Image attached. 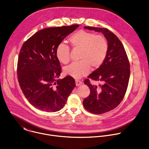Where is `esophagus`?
Listing matches in <instances>:
<instances>
[{
  "instance_id": "34e87169",
  "label": "esophagus",
  "mask_w": 149,
  "mask_h": 149,
  "mask_svg": "<svg viewBox=\"0 0 149 149\" xmlns=\"http://www.w3.org/2000/svg\"><path fill=\"white\" fill-rule=\"evenodd\" d=\"M82 84V82L81 81H79V80H78V79L75 80V84H76V86H79V85H81Z\"/></svg>"
}]
</instances>
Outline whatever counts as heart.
Instances as JSON below:
<instances>
[{"instance_id": "heart-1", "label": "heart", "mask_w": 149, "mask_h": 149, "mask_svg": "<svg viewBox=\"0 0 149 149\" xmlns=\"http://www.w3.org/2000/svg\"><path fill=\"white\" fill-rule=\"evenodd\" d=\"M69 40L74 49H80L78 58L81 60L65 67V74L77 79L80 78L88 74L90 67L96 69L103 63L109 47L104 36L80 30L73 33ZM56 56L59 61L67 64L70 59V47L64 43H60L56 49Z\"/></svg>"}]
</instances>
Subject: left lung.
<instances>
[{
	"instance_id": "1",
	"label": "left lung",
	"mask_w": 149,
	"mask_h": 149,
	"mask_svg": "<svg viewBox=\"0 0 149 149\" xmlns=\"http://www.w3.org/2000/svg\"><path fill=\"white\" fill-rule=\"evenodd\" d=\"M84 28L102 32L108 43V52L103 63L84 81L91 93L84 100L83 105L90 113L100 114L114 109L123 100L128 85L130 65L123 45L114 33L106 28ZM90 79L98 81L99 86L91 84Z\"/></svg>"
}]
</instances>
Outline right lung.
Wrapping results in <instances>:
<instances>
[{"label": "right lung", "instance_id": "right-lung-1", "mask_svg": "<svg viewBox=\"0 0 149 149\" xmlns=\"http://www.w3.org/2000/svg\"><path fill=\"white\" fill-rule=\"evenodd\" d=\"M78 26L75 24L44 28L22 46L17 63L18 82L26 99L38 110H60L75 87V81L70 75L58 79L61 67L56 49Z\"/></svg>", "mask_w": 149, "mask_h": 149}]
</instances>
